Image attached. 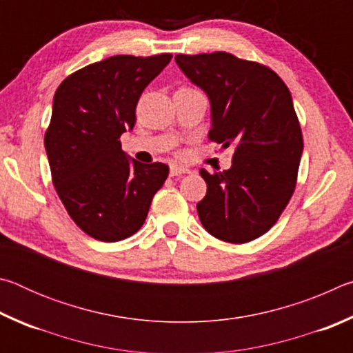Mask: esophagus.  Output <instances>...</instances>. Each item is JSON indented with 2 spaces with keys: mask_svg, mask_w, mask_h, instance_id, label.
I'll use <instances>...</instances> for the list:
<instances>
[{
  "mask_svg": "<svg viewBox=\"0 0 353 353\" xmlns=\"http://www.w3.org/2000/svg\"><path fill=\"white\" fill-rule=\"evenodd\" d=\"M170 174L174 177V176H183V174H190V170L188 168H183V166H177V165H172L170 168Z\"/></svg>",
  "mask_w": 353,
  "mask_h": 353,
  "instance_id": "obj_1",
  "label": "esophagus"
}]
</instances>
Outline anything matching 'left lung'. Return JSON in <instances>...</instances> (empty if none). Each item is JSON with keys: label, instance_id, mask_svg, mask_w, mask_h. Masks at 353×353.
Masks as SVG:
<instances>
[{"label": "left lung", "instance_id": "8db88e82", "mask_svg": "<svg viewBox=\"0 0 353 353\" xmlns=\"http://www.w3.org/2000/svg\"><path fill=\"white\" fill-rule=\"evenodd\" d=\"M174 59L210 99L208 139L235 146L229 170H201V223L218 240L252 241L277 223L296 188L303 140L291 93L276 71L230 52Z\"/></svg>", "mask_w": 353, "mask_h": 353}]
</instances>
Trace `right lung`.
Returning a JSON list of instances; mask_svg holds the SVG:
<instances>
[{
	"mask_svg": "<svg viewBox=\"0 0 353 353\" xmlns=\"http://www.w3.org/2000/svg\"><path fill=\"white\" fill-rule=\"evenodd\" d=\"M172 54L113 56L63 79L45 132L51 177L70 218L94 240H124L145 223L170 168L129 160L119 137L141 93Z\"/></svg>",
	"mask_w": 353,
	"mask_h": 353,
	"instance_id": "obj_1",
	"label": "right lung"
}]
</instances>
